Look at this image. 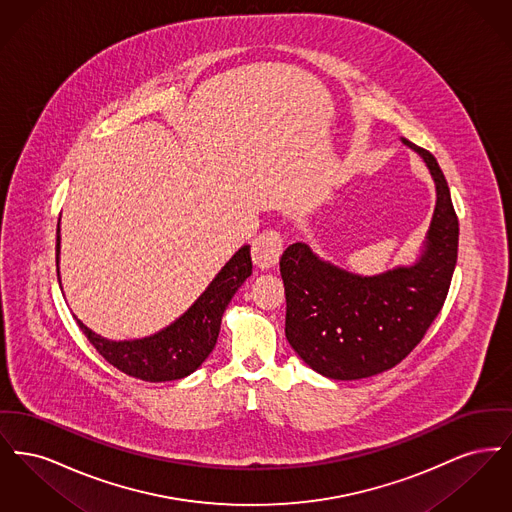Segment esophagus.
<instances>
[{
	"label": "esophagus",
	"mask_w": 512,
	"mask_h": 512,
	"mask_svg": "<svg viewBox=\"0 0 512 512\" xmlns=\"http://www.w3.org/2000/svg\"><path fill=\"white\" fill-rule=\"evenodd\" d=\"M284 251V240L282 234L274 228L265 230L263 234H259L251 247V255H253V263L259 268L274 267L280 259Z\"/></svg>",
	"instance_id": "esophagus-1"
}]
</instances>
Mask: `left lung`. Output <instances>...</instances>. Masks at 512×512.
I'll use <instances>...</instances> for the list:
<instances>
[{
  "mask_svg": "<svg viewBox=\"0 0 512 512\" xmlns=\"http://www.w3.org/2000/svg\"><path fill=\"white\" fill-rule=\"evenodd\" d=\"M436 182V211L413 267L357 276L320 261L307 244L282 253L286 338L295 353L332 380H359L399 365L438 317L459 249V219L436 157L403 138Z\"/></svg>",
  "mask_w": 512,
  "mask_h": 512,
  "instance_id": "left-lung-1",
  "label": "left lung"
}]
</instances>
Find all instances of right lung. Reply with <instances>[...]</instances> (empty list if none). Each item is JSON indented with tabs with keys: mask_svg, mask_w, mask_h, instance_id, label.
<instances>
[{
	"mask_svg": "<svg viewBox=\"0 0 512 512\" xmlns=\"http://www.w3.org/2000/svg\"><path fill=\"white\" fill-rule=\"evenodd\" d=\"M55 255L59 263V236ZM251 267L249 245H244L182 317L159 334L144 340L109 341L94 334L78 318L76 324L99 355L124 374L146 382L180 380L197 370L213 351L219 338L222 315L234 293L251 274Z\"/></svg>",
	"mask_w": 512,
	"mask_h": 512,
	"instance_id": "1",
	"label": "right lung"
}]
</instances>
